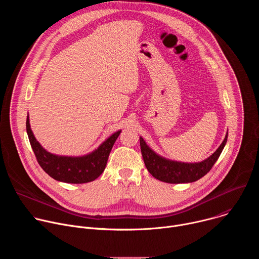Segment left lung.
I'll use <instances>...</instances> for the list:
<instances>
[{
	"mask_svg": "<svg viewBox=\"0 0 259 259\" xmlns=\"http://www.w3.org/2000/svg\"><path fill=\"white\" fill-rule=\"evenodd\" d=\"M139 140L145 167L155 178L167 183H188L199 180L211 170L227 143L228 133L216 152L200 163H181L167 160L150 149L142 137Z\"/></svg>",
	"mask_w": 259,
	"mask_h": 259,
	"instance_id": "8db88e82",
	"label": "left lung"
}]
</instances>
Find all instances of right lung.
Segmentation results:
<instances>
[{"label": "right lung", "mask_w": 259, "mask_h": 259, "mask_svg": "<svg viewBox=\"0 0 259 259\" xmlns=\"http://www.w3.org/2000/svg\"><path fill=\"white\" fill-rule=\"evenodd\" d=\"M26 132L36 161L49 176L66 183H87L95 180L104 171L109 153L121 130L109 136L97 150L82 157H64L48 153L32 134L28 116Z\"/></svg>", "instance_id": "1"}]
</instances>
